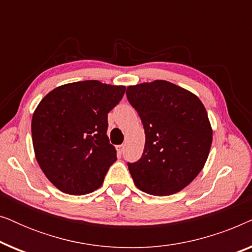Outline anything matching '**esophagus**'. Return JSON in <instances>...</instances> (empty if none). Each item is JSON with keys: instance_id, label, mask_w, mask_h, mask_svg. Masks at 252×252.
Wrapping results in <instances>:
<instances>
[{"instance_id": "esophagus-1", "label": "esophagus", "mask_w": 252, "mask_h": 252, "mask_svg": "<svg viewBox=\"0 0 252 252\" xmlns=\"http://www.w3.org/2000/svg\"><path fill=\"white\" fill-rule=\"evenodd\" d=\"M124 149H125V144H119V146H117V151H118V154H123Z\"/></svg>"}]
</instances>
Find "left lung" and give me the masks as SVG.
<instances>
[{"instance_id":"1","label":"left lung","mask_w":252,"mask_h":252,"mask_svg":"<svg viewBox=\"0 0 252 252\" xmlns=\"http://www.w3.org/2000/svg\"><path fill=\"white\" fill-rule=\"evenodd\" d=\"M126 95L146 134L142 156L127 164L134 184L150 195L180 191L202 171L211 148L204 105L192 93L165 80L129 86Z\"/></svg>"}]
</instances>
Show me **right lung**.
<instances>
[{"mask_svg":"<svg viewBox=\"0 0 252 252\" xmlns=\"http://www.w3.org/2000/svg\"><path fill=\"white\" fill-rule=\"evenodd\" d=\"M125 91V86L78 81L55 88L39 103L32 118L34 153L60 190L85 195L101 187L117 160L106 135L108 113Z\"/></svg>","mask_w":252,"mask_h":252,"instance_id":"add662e5","label":"right lung"}]
</instances>
